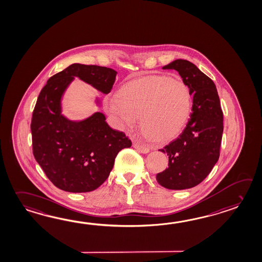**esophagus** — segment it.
I'll return each instance as SVG.
<instances>
[{"mask_svg":"<svg viewBox=\"0 0 262 262\" xmlns=\"http://www.w3.org/2000/svg\"><path fill=\"white\" fill-rule=\"evenodd\" d=\"M134 147L136 148L138 151L141 153H148L149 152V147L147 145H141L139 143L135 142L134 143Z\"/></svg>","mask_w":262,"mask_h":262,"instance_id":"34e87169","label":"esophagus"}]
</instances>
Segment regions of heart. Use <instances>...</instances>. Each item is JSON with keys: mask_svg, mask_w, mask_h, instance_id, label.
I'll use <instances>...</instances> for the list:
<instances>
[{"mask_svg": "<svg viewBox=\"0 0 262 262\" xmlns=\"http://www.w3.org/2000/svg\"><path fill=\"white\" fill-rule=\"evenodd\" d=\"M192 98L183 81L166 76H145L127 81L117 96L105 99V110L120 129L138 122L156 142L174 138L191 116Z\"/></svg>", "mask_w": 262, "mask_h": 262, "instance_id": "heart-1", "label": "heart"}]
</instances>
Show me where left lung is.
Instances as JSON below:
<instances>
[{"label": "left lung", "mask_w": 262, "mask_h": 262, "mask_svg": "<svg viewBox=\"0 0 262 262\" xmlns=\"http://www.w3.org/2000/svg\"><path fill=\"white\" fill-rule=\"evenodd\" d=\"M163 70H177L193 98L186 127L177 139L160 149L168 156V167L157 174L156 180L169 190H185L202 182L218 162L223 112L214 82L195 64L177 59Z\"/></svg>", "instance_id": "8db88e82"}]
</instances>
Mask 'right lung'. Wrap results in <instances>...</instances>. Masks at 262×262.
I'll return each instance as SVG.
<instances>
[{"instance_id": "1", "label": "right lung", "mask_w": 262, "mask_h": 262, "mask_svg": "<svg viewBox=\"0 0 262 262\" xmlns=\"http://www.w3.org/2000/svg\"><path fill=\"white\" fill-rule=\"evenodd\" d=\"M116 76L109 68L72 64L51 77L39 93L31 123L33 153L48 179L63 191L96 190L109 177L117 153L132 146L100 112L81 120H70L63 114L62 100L75 78L107 95ZM95 104L100 107L99 97Z\"/></svg>"}]
</instances>
